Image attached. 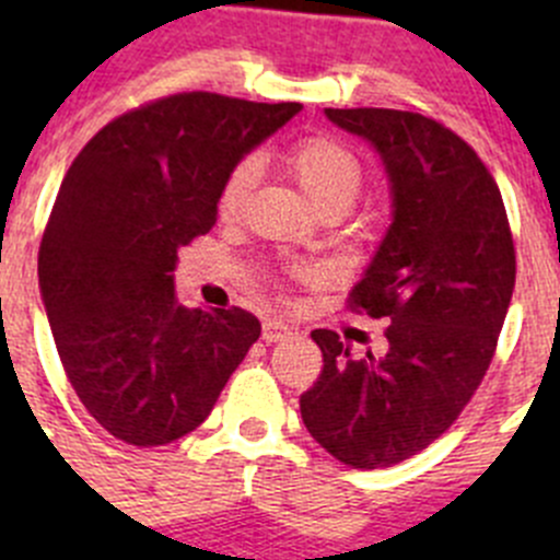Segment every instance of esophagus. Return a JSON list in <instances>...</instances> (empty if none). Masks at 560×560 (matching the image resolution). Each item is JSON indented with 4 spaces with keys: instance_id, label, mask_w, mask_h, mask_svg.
Returning <instances> with one entry per match:
<instances>
[{
    "instance_id": "obj_1",
    "label": "esophagus",
    "mask_w": 560,
    "mask_h": 560,
    "mask_svg": "<svg viewBox=\"0 0 560 560\" xmlns=\"http://www.w3.org/2000/svg\"><path fill=\"white\" fill-rule=\"evenodd\" d=\"M292 336V327L281 319H268L262 325V341L265 343H276V341H284V338Z\"/></svg>"
}]
</instances>
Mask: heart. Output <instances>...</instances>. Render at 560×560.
<instances>
[{
	"instance_id": "b5f03b06",
	"label": "heart",
	"mask_w": 560,
	"mask_h": 560,
	"mask_svg": "<svg viewBox=\"0 0 560 560\" xmlns=\"http://www.w3.org/2000/svg\"><path fill=\"white\" fill-rule=\"evenodd\" d=\"M287 165H290L295 180L316 208L327 206V202H347V206H352V200L360 191V180H363L358 156L347 145L338 143L336 138H325V135L298 140L287 151ZM254 175H257V165L252 160L238 162L230 171L222 184V191H219V213L222 217L238 213L248 189H252Z\"/></svg>"
}]
</instances>
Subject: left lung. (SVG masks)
<instances>
[{"mask_svg": "<svg viewBox=\"0 0 560 560\" xmlns=\"http://www.w3.org/2000/svg\"><path fill=\"white\" fill-rule=\"evenodd\" d=\"M380 156L389 186L382 235L352 306L385 327L387 352L352 360L314 330L322 374L301 395L308 433L354 468L406 460L442 436L482 382L515 290L504 200L474 149L433 118L325 107Z\"/></svg>", "mask_w": 560, "mask_h": 560, "instance_id": "1", "label": "left lung"}]
</instances>
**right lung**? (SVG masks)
<instances>
[{"label":"right lung","instance_id":"obj_1","mask_svg":"<svg viewBox=\"0 0 560 560\" xmlns=\"http://www.w3.org/2000/svg\"><path fill=\"white\" fill-rule=\"evenodd\" d=\"M301 107L175 94L100 129L61 180L39 295L67 380L121 442L195 431L259 338L244 308L180 306L173 270L217 222L230 171Z\"/></svg>","mask_w":560,"mask_h":560}]
</instances>
